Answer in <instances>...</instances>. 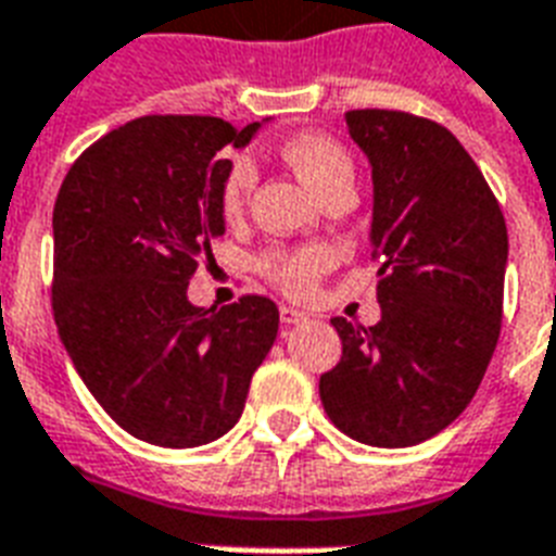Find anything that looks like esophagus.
Here are the masks:
<instances>
[{
    "mask_svg": "<svg viewBox=\"0 0 556 556\" xmlns=\"http://www.w3.org/2000/svg\"><path fill=\"white\" fill-rule=\"evenodd\" d=\"M279 320L286 323V326H300V323H308L312 317L300 312V308H294V305H279Z\"/></svg>",
    "mask_w": 556,
    "mask_h": 556,
    "instance_id": "34e87169",
    "label": "esophagus"
}]
</instances>
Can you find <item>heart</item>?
I'll use <instances>...</instances> for the list:
<instances>
[{
    "label": "heart",
    "instance_id": "1",
    "mask_svg": "<svg viewBox=\"0 0 556 556\" xmlns=\"http://www.w3.org/2000/svg\"><path fill=\"white\" fill-rule=\"evenodd\" d=\"M282 155L288 164L300 173L308 190L317 195L334 187L338 181L355 176L352 161H349L346 150L338 141H331L329 135L320 132H300L291 141H286ZM256 185V164L251 155H233L227 161L225 176L218 185V210L227 222L242 216L244 204L251 199V190ZM331 251L320 248V244H308V248H296V251H270L262 256L260 268L262 274L279 286L286 294L305 296L312 294L317 279L329 270Z\"/></svg>",
    "mask_w": 556,
    "mask_h": 556
}]
</instances>
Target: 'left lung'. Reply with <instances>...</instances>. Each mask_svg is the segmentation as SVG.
Listing matches in <instances>:
<instances>
[{"mask_svg":"<svg viewBox=\"0 0 556 556\" xmlns=\"http://www.w3.org/2000/svg\"><path fill=\"white\" fill-rule=\"evenodd\" d=\"M371 167L380 320L334 317L343 357L320 378L326 415L369 447H413L473 401L502 326L508 227L482 169L441 124L355 109Z\"/></svg>","mask_w":556,"mask_h":556,"instance_id":"left-lung-1","label":"left lung"}]
</instances>
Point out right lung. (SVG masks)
Wrapping results in <instances>:
<instances>
[{"label": "right lung", "mask_w": 556, "mask_h": 556, "mask_svg": "<svg viewBox=\"0 0 556 556\" xmlns=\"http://www.w3.org/2000/svg\"><path fill=\"white\" fill-rule=\"evenodd\" d=\"M260 124L147 115L74 161L54 204L51 305L74 369L109 418L159 447L222 439L274 346L277 305L187 300L210 242L225 233L222 150Z\"/></svg>", "instance_id": "add662e5"}]
</instances>
